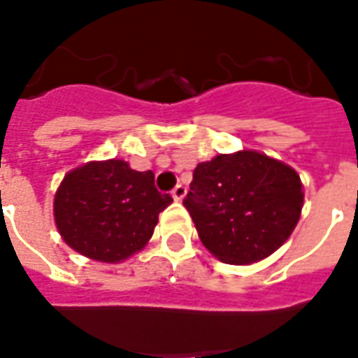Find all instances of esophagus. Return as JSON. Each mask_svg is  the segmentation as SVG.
<instances>
[{"label": "esophagus", "instance_id": "34e87169", "mask_svg": "<svg viewBox=\"0 0 358 358\" xmlns=\"http://www.w3.org/2000/svg\"><path fill=\"white\" fill-rule=\"evenodd\" d=\"M171 195H173L174 201H182V199L185 197V187L182 184H178V185H176V187H174Z\"/></svg>", "mask_w": 358, "mask_h": 358}]
</instances>
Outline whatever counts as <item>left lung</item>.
<instances>
[{"instance_id": "8db88e82", "label": "left lung", "mask_w": 358, "mask_h": 358, "mask_svg": "<svg viewBox=\"0 0 358 358\" xmlns=\"http://www.w3.org/2000/svg\"><path fill=\"white\" fill-rule=\"evenodd\" d=\"M302 203L296 171L253 150L199 163L184 199L204 248L229 264L276 252L296 227Z\"/></svg>"}]
</instances>
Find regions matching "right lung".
<instances>
[{"instance_id": "obj_1", "label": "right lung", "mask_w": 358, "mask_h": 358, "mask_svg": "<svg viewBox=\"0 0 358 358\" xmlns=\"http://www.w3.org/2000/svg\"><path fill=\"white\" fill-rule=\"evenodd\" d=\"M173 203L159 193L152 171H133L122 159L90 161L62 180L54 220L65 244L84 257L120 263L143 250L157 215Z\"/></svg>"}]
</instances>
